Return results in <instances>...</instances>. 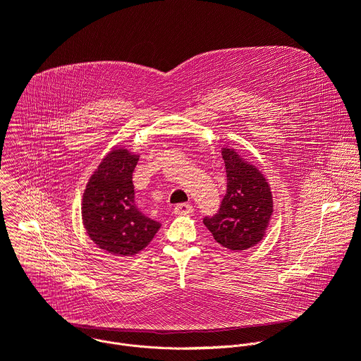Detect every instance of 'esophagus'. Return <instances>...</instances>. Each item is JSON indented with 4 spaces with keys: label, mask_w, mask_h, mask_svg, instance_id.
I'll return each mask as SVG.
<instances>
[{
    "label": "esophagus",
    "mask_w": 361,
    "mask_h": 361,
    "mask_svg": "<svg viewBox=\"0 0 361 361\" xmlns=\"http://www.w3.org/2000/svg\"><path fill=\"white\" fill-rule=\"evenodd\" d=\"M194 209H192V205H190V204H178V205H176L174 207V214L176 215H188V214H191Z\"/></svg>",
    "instance_id": "34e87169"
}]
</instances>
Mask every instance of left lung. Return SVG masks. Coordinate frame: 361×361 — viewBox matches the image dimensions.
Masks as SVG:
<instances>
[{"label": "left lung", "mask_w": 361, "mask_h": 361, "mask_svg": "<svg viewBox=\"0 0 361 361\" xmlns=\"http://www.w3.org/2000/svg\"><path fill=\"white\" fill-rule=\"evenodd\" d=\"M226 194L216 215L204 225L224 247L238 252L257 245L266 235L273 214L270 184L262 171L242 159L235 149L224 147Z\"/></svg>", "instance_id": "1"}]
</instances>
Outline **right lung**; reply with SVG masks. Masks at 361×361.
Listing matches in <instances>:
<instances>
[{
  "mask_svg": "<svg viewBox=\"0 0 361 361\" xmlns=\"http://www.w3.org/2000/svg\"><path fill=\"white\" fill-rule=\"evenodd\" d=\"M137 154L114 147L90 177L82 194L81 216L90 239L114 256H133L143 250L160 224L135 205L132 173Z\"/></svg>",
  "mask_w": 361,
  "mask_h": 361,
  "instance_id": "obj_1",
  "label": "right lung"
}]
</instances>
